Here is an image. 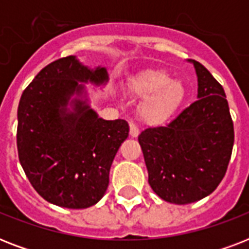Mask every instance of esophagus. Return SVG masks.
Returning a JSON list of instances; mask_svg holds the SVG:
<instances>
[{"label":"esophagus","instance_id":"1","mask_svg":"<svg viewBox=\"0 0 249 249\" xmlns=\"http://www.w3.org/2000/svg\"><path fill=\"white\" fill-rule=\"evenodd\" d=\"M129 128H130V137L137 138L138 134H140V129H138V126H137L134 123H130V124H129Z\"/></svg>","mask_w":249,"mask_h":249}]
</instances>
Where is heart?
<instances>
[{"label": "heart", "instance_id": "heart-1", "mask_svg": "<svg viewBox=\"0 0 249 249\" xmlns=\"http://www.w3.org/2000/svg\"><path fill=\"white\" fill-rule=\"evenodd\" d=\"M130 91L136 97L146 98L141 106V117L150 124L168 120L186 98L181 81L172 80L163 71H146L134 77Z\"/></svg>", "mask_w": 249, "mask_h": 249}]
</instances>
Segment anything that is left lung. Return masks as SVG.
<instances>
[{
	"label": "left lung",
	"instance_id": "left-lung-1",
	"mask_svg": "<svg viewBox=\"0 0 249 249\" xmlns=\"http://www.w3.org/2000/svg\"><path fill=\"white\" fill-rule=\"evenodd\" d=\"M197 101L165 126L138 136L148 183L163 200L190 204L208 196L225 177L234 144V125L224 88L196 60Z\"/></svg>",
	"mask_w": 249,
	"mask_h": 249
}]
</instances>
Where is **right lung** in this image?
I'll return each instance as SVG.
<instances>
[{
  "label": "right lung",
  "instance_id": "add662e5",
  "mask_svg": "<svg viewBox=\"0 0 249 249\" xmlns=\"http://www.w3.org/2000/svg\"><path fill=\"white\" fill-rule=\"evenodd\" d=\"M107 81L105 67L91 70L70 55L42 68L21 94L19 161L33 189L52 204L89 208L108 187L109 169L129 125L98 116L85 88Z\"/></svg>",
  "mask_w": 249,
  "mask_h": 249
}]
</instances>
